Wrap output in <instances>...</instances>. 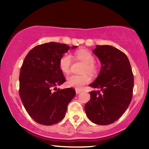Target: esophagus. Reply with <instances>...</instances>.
Here are the masks:
<instances>
[{
  "instance_id": "1",
  "label": "esophagus",
  "mask_w": 149,
  "mask_h": 149,
  "mask_svg": "<svg viewBox=\"0 0 149 149\" xmlns=\"http://www.w3.org/2000/svg\"><path fill=\"white\" fill-rule=\"evenodd\" d=\"M81 92H82L81 90H78V89H76V92L77 95H78V94H80Z\"/></svg>"
}]
</instances>
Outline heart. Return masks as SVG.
<instances>
[{
	"instance_id": "heart-1",
	"label": "heart",
	"mask_w": 149,
	"mask_h": 149,
	"mask_svg": "<svg viewBox=\"0 0 149 149\" xmlns=\"http://www.w3.org/2000/svg\"><path fill=\"white\" fill-rule=\"evenodd\" d=\"M74 56L77 59L83 61L85 66L83 69L84 73H95L97 71V67L95 62V57L90 51L85 49H80L74 52ZM72 59L71 56L68 53L63 54L60 57L59 61V69L64 73H69L71 69ZM91 80V78L88 74L76 75L72 74L67 78L66 83L70 87H73L76 89H81L85 85L88 84Z\"/></svg>"
}]
</instances>
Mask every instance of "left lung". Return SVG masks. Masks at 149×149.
I'll use <instances>...</instances> for the list:
<instances>
[{
    "label": "left lung",
    "instance_id": "1",
    "mask_svg": "<svg viewBox=\"0 0 149 149\" xmlns=\"http://www.w3.org/2000/svg\"><path fill=\"white\" fill-rule=\"evenodd\" d=\"M93 52L102 63L100 75L90 85L100 91L90 92L85 105L88 118L97 125H109L125 112L132 98L134 76L126 54L110 45H97Z\"/></svg>",
    "mask_w": 149,
    "mask_h": 149
}]
</instances>
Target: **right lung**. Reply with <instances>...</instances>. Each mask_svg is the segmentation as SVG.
Wrapping results in <instances>:
<instances>
[{"mask_svg":"<svg viewBox=\"0 0 149 149\" xmlns=\"http://www.w3.org/2000/svg\"><path fill=\"white\" fill-rule=\"evenodd\" d=\"M69 48L55 42L38 45L31 49L23 61L19 93L26 111L38 123L52 125L61 121L76 95L73 88H56L66 81L59 61Z\"/></svg>","mask_w":149,"mask_h":149,"instance_id":"1","label":"right lung"}]
</instances>
